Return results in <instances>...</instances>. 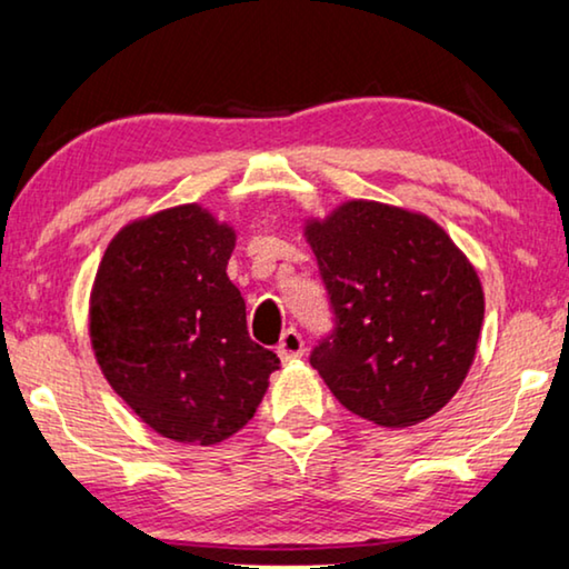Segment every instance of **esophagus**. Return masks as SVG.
<instances>
[{
  "instance_id": "obj_1",
  "label": "esophagus",
  "mask_w": 569,
  "mask_h": 569,
  "mask_svg": "<svg viewBox=\"0 0 569 569\" xmlns=\"http://www.w3.org/2000/svg\"><path fill=\"white\" fill-rule=\"evenodd\" d=\"M306 352V341H302L300 331L298 329H287L282 333V341H279L277 347V355L282 357V362H290V360H298Z\"/></svg>"
}]
</instances>
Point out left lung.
<instances>
[{
	"mask_svg": "<svg viewBox=\"0 0 569 569\" xmlns=\"http://www.w3.org/2000/svg\"><path fill=\"white\" fill-rule=\"evenodd\" d=\"M333 331L310 365L352 415L411 427L453 399L485 321L469 259L430 217L347 201L308 222Z\"/></svg>",
	"mask_w": 569,
	"mask_h": 569,
	"instance_id": "1",
	"label": "left lung"
}]
</instances>
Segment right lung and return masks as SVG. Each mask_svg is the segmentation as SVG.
Listing matches in <instances>:
<instances>
[{"instance_id": "1", "label": "right lung", "mask_w": 569, "mask_h": 569, "mask_svg": "<svg viewBox=\"0 0 569 569\" xmlns=\"http://www.w3.org/2000/svg\"><path fill=\"white\" fill-rule=\"evenodd\" d=\"M236 232L197 204L123 228L90 295L98 365L134 415L178 442L214 446L256 415L279 368L248 337L230 282Z\"/></svg>"}]
</instances>
